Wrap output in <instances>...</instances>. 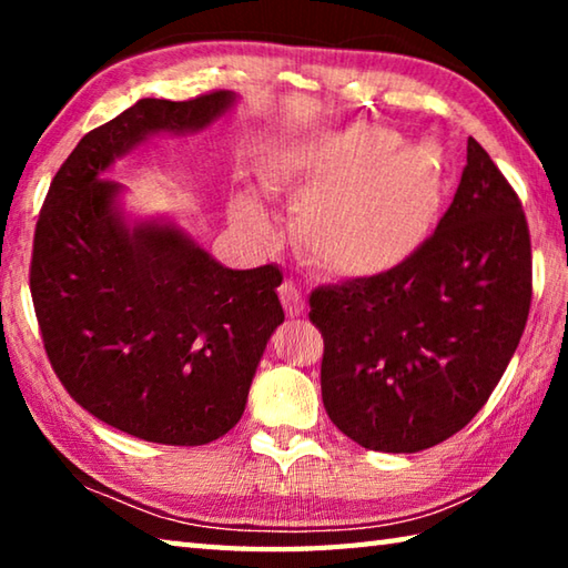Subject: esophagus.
Wrapping results in <instances>:
<instances>
[{"label":"esophagus","mask_w":568,"mask_h":568,"mask_svg":"<svg viewBox=\"0 0 568 568\" xmlns=\"http://www.w3.org/2000/svg\"><path fill=\"white\" fill-rule=\"evenodd\" d=\"M277 293H281L285 313L291 315V318H301V315L305 313V297L301 293V287H295L293 283H283Z\"/></svg>","instance_id":"obj_1"}]
</instances>
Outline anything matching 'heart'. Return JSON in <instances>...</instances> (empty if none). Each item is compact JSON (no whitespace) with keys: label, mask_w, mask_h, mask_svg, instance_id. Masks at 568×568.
Listing matches in <instances>:
<instances>
[{"label":"heart","mask_w":568,"mask_h":568,"mask_svg":"<svg viewBox=\"0 0 568 568\" xmlns=\"http://www.w3.org/2000/svg\"><path fill=\"white\" fill-rule=\"evenodd\" d=\"M267 182L303 197L295 240L333 277L371 281L416 257L434 235L448 195V158L434 140L403 142L381 124L283 142L267 162ZM233 215L257 235L271 233L261 195L240 190Z\"/></svg>","instance_id":"b5f03b06"}]
</instances>
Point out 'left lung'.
Returning <instances> with one entry per match:
<instances>
[{
	"instance_id": "obj_1",
	"label": "left lung",
	"mask_w": 568,
	"mask_h": 568,
	"mask_svg": "<svg viewBox=\"0 0 568 568\" xmlns=\"http://www.w3.org/2000/svg\"><path fill=\"white\" fill-rule=\"evenodd\" d=\"M528 305L521 203L470 138L454 203L410 263L311 295V321L325 341V410L363 448L416 454L440 444L501 381Z\"/></svg>"
}]
</instances>
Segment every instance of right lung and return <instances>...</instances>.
Returning <instances> with one entry per match:
<instances>
[{
	"mask_svg": "<svg viewBox=\"0 0 568 568\" xmlns=\"http://www.w3.org/2000/svg\"><path fill=\"white\" fill-rule=\"evenodd\" d=\"M237 102L227 90L138 100L84 134L37 223L30 287L57 378L94 418L152 444L203 446L240 420L285 321L283 275L225 267L170 215H130L108 172L158 134L213 128Z\"/></svg>",
	"mask_w": 568,
	"mask_h": 568,
	"instance_id": "1",
	"label": "right lung"
}]
</instances>
